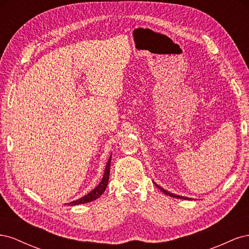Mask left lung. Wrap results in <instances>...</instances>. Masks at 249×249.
I'll return each mask as SVG.
<instances>
[{"instance_id":"left-lung-1","label":"left lung","mask_w":249,"mask_h":249,"mask_svg":"<svg viewBox=\"0 0 249 249\" xmlns=\"http://www.w3.org/2000/svg\"><path fill=\"white\" fill-rule=\"evenodd\" d=\"M158 188H159V189L162 191V192H164L165 194H166V195H169V196H171V197H176V198H182V199H189V198H188V197H184V196H179V195H176V194H173V193H170V192H167L166 190H164L163 189V188H161L160 186H158L157 184H155Z\"/></svg>"}]
</instances>
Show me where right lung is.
<instances>
[{"label": "right lung", "instance_id": "right-lung-1", "mask_svg": "<svg viewBox=\"0 0 249 249\" xmlns=\"http://www.w3.org/2000/svg\"><path fill=\"white\" fill-rule=\"evenodd\" d=\"M110 163H111V157L109 158L106 169H105V175L103 177L102 182L99 184V186L94 188V189L91 192H89L87 195H85V196L79 198L78 200L70 202L69 203L70 206H76V205H81V203L90 202V201H92V200L99 198L101 196V195L104 193V191L106 190L107 185H108V180H109V177H110Z\"/></svg>", "mask_w": 249, "mask_h": 249}]
</instances>
